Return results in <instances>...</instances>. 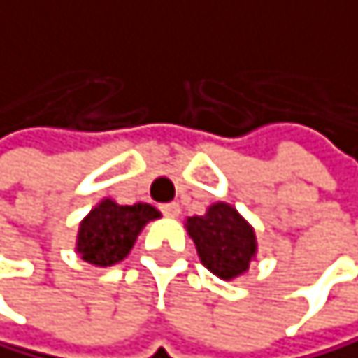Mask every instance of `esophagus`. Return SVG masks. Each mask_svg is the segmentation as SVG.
<instances>
[{
  "instance_id": "1",
  "label": "esophagus",
  "mask_w": 358,
  "mask_h": 358,
  "mask_svg": "<svg viewBox=\"0 0 358 358\" xmlns=\"http://www.w3.org/2000/svg\"><path fill=\"white\" fill-rule=\"evenodd\" d=\"M160 211H162V215H167V217H178V215H180V204H178V202L160 204Z\"/></svg>"
}]
</instances>
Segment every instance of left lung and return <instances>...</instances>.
I'll return each mask as SVG.
<instances>
[{
	"instance_id": "8db88e82",
	"label": "left lung",
	"mask_w": 358,
	"mask_h": 358,
	"mask_svg": "<svg viewBox=\"0 0 358 358\" xmlns=\"http://www.w3.org/2000/svg\"><path fill=\"white\" fill-rule=\"evenodd\" d=\"M202 264L222 280L242 275L255 253V233L233 206L217 202L204 215L187 220Z\"/></svg>"
}]
</instances>
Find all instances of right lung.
<instances>
[{"label":"right lung","instance_id":"right-lung-1","mask_svg":"<svg viewBox=\"0 0 358 358\" xmlns=\"http://www.w3.org/2000/svg\"><path fill=\"white\" fill-rule=\"evenodd\" d=\"M154 217H158V211L149 204L120 206L103 200L81 222L76 251L87 264L112 266L127 257L141 229Z\"/></svg>","mask_w":358,"mask_h":358}]
</instances>
